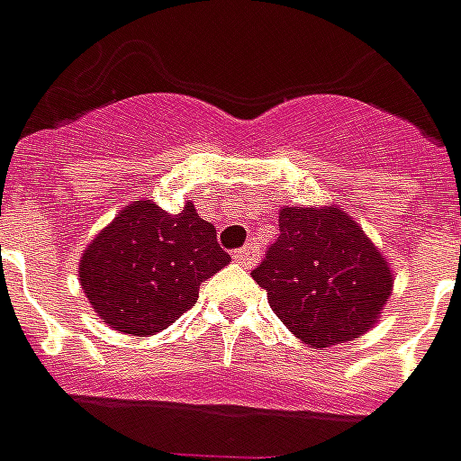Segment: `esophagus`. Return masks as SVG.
<instances>
[{"mask_svg":"<svg viewBox=\"0 0 461 461\" xmlns=\"http://www.w3.org/2000/svg\"><path fill=\"white\" fill-rule=\"evenodd\" d=\"M257 257H259V249H257V244H244L241 249H237L234 252V259L241 264V267H254V262H257Z\"/></svg>","mask_w":461,"mask_h":461,"instance_id":"34e87169","label":"esophagus"}]
</instances>
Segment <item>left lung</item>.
Here are the masks:
<instances>
[{"label":"left lung","instance_id":"1","mask_svg":"<svg viewBox=\"0 0 461 461\" xmlns=\"http://www.w3.org/2000/svg\"><path fill=\"white\" fill-rule=\"evenodd\" d=\"M252 276L286 330L314 349L365 334L392 294L384 257L337 207L282 209L279 237Z\"/></svg>","mask_w":461,"mask_h":461}]
</instances>
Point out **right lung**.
I'll return each instance as SVG.
<instances>
[{"label": "right lung", "mask_w": 461, "mask_h": 461, "mask_svg": "<svg viewBox=\"0 0 461 461\" xmlns=\"http://www.w3.org/2000/svg\"><path fill=\"white\" fill-rule=\"evenodd\" d=\"M227 264L214 224L192 204L172 214L147 199L96 234L82 254L79 282L109 327L154 334L194 307L199 285Z\"/></svg>", "instance_id": "right-lung-1"}]
</instances>
